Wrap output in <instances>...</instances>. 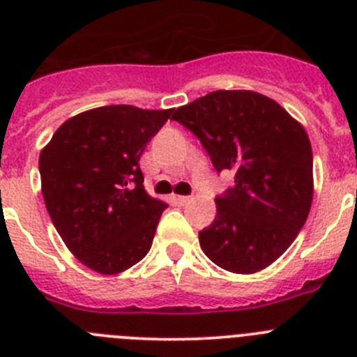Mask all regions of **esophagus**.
Masks as SVG:
<instances>
[{
  "instance_id": "obj_1",
  "label": "esophagus",
  "mask_w": 357,
  "mask_h": 357,
  "mask_svg": "<svg viewBox=\"0 0 357 357\" xmlns=\"http://www.w3.org/2000/svg\"><path fill=\"white\" fill-rule=\"evenodd\" d=\"M172 200L175 202V204H178V206H184V204H188V202L191 200V197H182V195H173Z\"/></svg>"
}]
</instances>
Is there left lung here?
Listing matches in <instances>:
<instances>
[{
  "instance_id": "obj_1",
  "label": "left lung",
  "mask_w": 357,
  "mask_h": 357,
  "mask_svg": "<svg viewBox=\"0 0 357 357\" xmlns=\"http://www.w3.org/2000/svg\"><path fill=\"white\" fill-rule=\"evenodd\" d=\"M197 135L216 172L234 185L198 234L204 254L232 273H255L289 248L313 204L307 132L275 100L255 91H214L173 112Z\"/></svg>"
}]
</instances>
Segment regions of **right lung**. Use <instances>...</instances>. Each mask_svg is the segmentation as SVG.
<instances>
[{
  "label": "right lung",
  "instance_id": "obj_1",
  "mask_svg": "<svg viewBox=\"0 0 357 357\" xmlns=\"http://www.w3.org/2000/svg\"><path fill=\"white\" fill-rule=\"evenodd\" d=\"M173 109L107 105L73 116L40 150V191L75 257L116 275L148 254L168 204L144 191L139 159Z\"/></svg>",
  "mask_w": 357,
  "mask_h": 357
}]
</instances>
